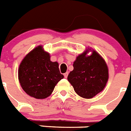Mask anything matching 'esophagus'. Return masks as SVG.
<instances>
[{
	"label": "esophagus",
	"instance_id": "esophagus-1",
	"mask_svg": "<svg viewBox=\"0 0 131 131\" xmlns=\"http://www.w3.org/2000/svg\"><path fill=\"white\" fill-rule=\"evenodd\" d=\"M63 75H64V77L66 78H68V72H66V73H65L64 74H63Z\"/></svg>",
	"mask_w": 131,
	"mask_h": 131
}]
</instances>
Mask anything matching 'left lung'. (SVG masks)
<instances>
[{
	"label": "left lung",
	"instance_id": "8db88e82",
	"mask_svg": "<svg viewBox=\"0 0 131 131\" xmlns=\"http://www.w3.org/2000/svg\"><path fill=\"white\" fill-rule=\"evenodd\" d=\"M88 52L77 57L73 65V70L68 75V80L79 96L91 99L105 87L109 73L102 57L94 50L87 56Z\"/></svg>",
	"mask_w": 131,
	"mask_h": 131
}]
</instances>
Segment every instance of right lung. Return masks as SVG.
Listing matches in <instances>:
<instances>
[{"label":"right lung","instance_id":"add662e5","mask_svg":"<svg viewBox=\"0 0 131 131\" xmlns=\"http://www.w3.org/2000/svg\"><path fill=\"white\" fill-rule=\"evenodd\" d=\"M58 63L50 61V54L42 46L34 49L21 62L18 79L28 95L36 99H45L52 94L55 86L63 78Z\"/></svg>","mask_w":131,"mask_h":131}]
</instances>
